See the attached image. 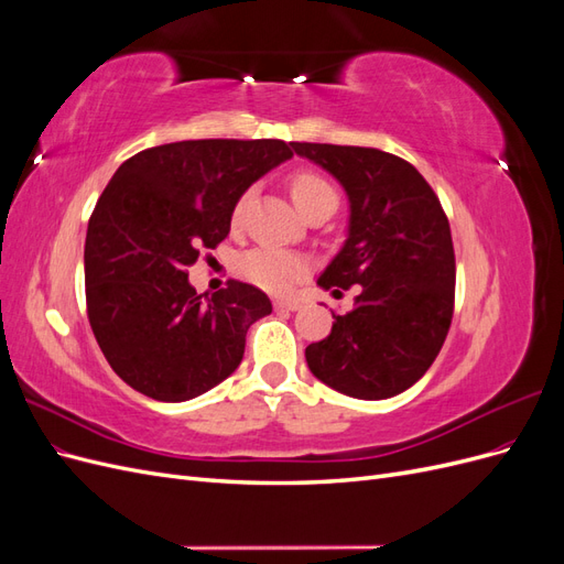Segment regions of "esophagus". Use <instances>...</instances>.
<instances>
[{
    "mask_svg": "<svg viewBox=\"0 0 564 564\" xmlns=\"http://www.w3.org/2000/svg\"><path fill=\"white\" fill-rule=\"evenodd\" d=\"M275 308L278 311H299L301 308V301L299 299H278L275 301Z\"/></svg>",
    "mask_w": 564,
    "mask_h": 564,
    "instance_id": "1",
    "label": "esophagus"
}]
</instances>
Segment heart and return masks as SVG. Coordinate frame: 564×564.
<instances>
[{"instance_id":"1","label":"heart","mask_w":564,"mask_h":564,"mask_svg":"<svg viewBox=\"0 0 564 564\" xmlns=\"http://www.w3.org/2000/svg\"><path fill=\"white\" fill-rule=\"evenodd\" d=\"M289 193H292V199L303 216H313L324 207H336L338 202L332 183L315 172H296L289 178ZM247 197L249 195H242L235 202L230 216L232 226L242 224ZM237 270H240V275L247 282L265 289V292L282 294L305 275L308 261L294 251H284L275 247H256L240 256Z\"/></svg>"}]
</instances>
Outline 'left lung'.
I'll return each instance as SVG.
<instances>
[{
  "mask_svg": "<svg viewBox=\"0 0 564 564\" xmlns=\"http://www.w3.org/2000/svg\"><path fill=\"white\" fill-rule=\"evenodd\" d=\"M327 169L350 199L348 240L322 272L324 289L360 284L355 308L305 348L315 377L360 400L414 386L445 344L456 259L445 209L416 166L377 148L292 143Z\"/></svg>",
  "mask_w": 564,
  "mask_h": 564,
  "instance_id": "1",
  "label": "left lung"
}]
</instances>
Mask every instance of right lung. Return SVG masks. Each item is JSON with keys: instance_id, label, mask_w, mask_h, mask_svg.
<instances>
[{"instance_id": "obj_1", "label": "right lung", "mask_w": 564, "mask_h": 564, "mask_svg": "<svg viewBox=\"0 0 564 564\" xmlns=\"http://www.w3.org/2000/svg\"><path fill=\"white\" fill-rule=\"evenodd\" d=\"M292 155L278 139H202L141 150L117 169L89 218L84 284L91 332L127 386L185 402L240 367L270 299L235 280L204 299L185 268L226 240L247 187Z\"/></svg>"}]
</instances>
